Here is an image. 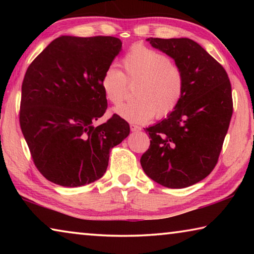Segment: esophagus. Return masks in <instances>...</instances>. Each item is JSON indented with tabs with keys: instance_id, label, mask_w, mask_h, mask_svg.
I'll return each instance as SVG.
<instances>
[{
	"instance_id": "esophagus-1",
	"label": "esophagus",
	"mask_w": 254,
	"mask_h": 254,
	"mask_svg": "<svg viewBox=\"0 0 254 254\" xmlns=\"http://www.w3.org/2000/svg\"><path fill=\"white\" fill-rule=\"evenodd\" d=\"M130 127H131V131L132 132H139V131H141V127L135 126V124H131Z\"/></svg>"
}]
</instances>
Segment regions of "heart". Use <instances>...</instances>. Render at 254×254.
I'll return each instance as SVG.
<instances>
[{
	"mask_svg": "<svg viewBox=\"0 0 254 254\" xmlns=\"http://www.w3.org/2000/svg\"><path fill=\"white\" fill-rule=\"evenodd\" d=\"M123 72L111 66L100 79L107 101L119 105L127 95V84L135 85V101L114 109V113L132 123H147L154 115H169L184 94L183 71L166 55L142 46H135L121 60Z\"/></svg>",
	"mask_w": 254,
	"mask_h": 254,
	"instance_id": "obj_1",
	"label": "heart"
}]
</instances>
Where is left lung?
<instances>
[{
  "instance_id": "8db88e82",
  "label": "left lung",
  "mask_w": 254,
  "mask_h": 254,
  "mask_svg": "<svg viewBox=\"0 0 254 254\" xmlns=\"http://www.w3.org/2000/svg\"><path fill=\"white\" fill-rule=\"evenodd\" d=\"M175 60L183 71L182 100L152 127L150 147L141 157L142 169L168 188H185L207 177L216 166L233 113L226 71L203 47L188 38L147 39Z\"/></svg>"
}]
</instances>
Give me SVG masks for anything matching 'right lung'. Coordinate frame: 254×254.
Here are the masks:
<instances>
[{
	"label": "right lung",
	"mask_w": 254,
	"mask_h": 254,
	"mask_svg": "<svg viewBox=\"0 0 254 254\" xmlns=\"http://www.w3.org/2000/svg\"><path fill=\"white\" fill-rule=\"evenodd\" d=\"M121 50L114 37L62 36L28 67L20 126L34 165L49 182L94 183L105 174L111 149L130 134L117 114L94 127L107 107L100 79Z\"/></svg>",
	"instance_id": "obj_1"
}]
</instances>
